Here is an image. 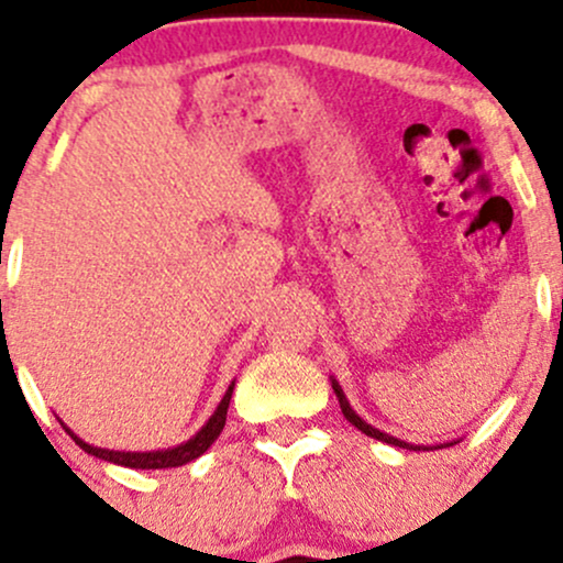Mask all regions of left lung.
I'll use <instances>...</instances> for the list:
<instances>
[{"label":"left lung","mask_w":563,"mask_h":563,"mask_svg":"<svg viewBox=\"0 0 563 563\" xmlns=\"http://www.w3.org/2000/svg\"><path fill=\"white\" fill-rule=\"evenodd\" d=\"M331 385H333V393H336V398H339V406H342V413H344V417H347V422L355 424L357 430H361V432H366V435L376 438V441L393 443V446H400V449H419V446H411V443H406V441H398V438L387 435V432H379V430H376V428H372V424H366V422H363V419L357 417V413L350 409V404H347V398H344L342 387H339L336 382H331Z\"/></svg>","instance_id":"1"}]
</instances>
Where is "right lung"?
Segmentation results:
<instances>
[{"instance_id": "obj_1", "label": "right lung", "mask_w": 563, "mask_h": 563, "mask_svg": "<svg viewBox=\"0 0 563 563\" xmlns=\"http://www.w3.org/2000/svg\"><path fill=\"white\" fill-rule=\"evenodd\" d=\"M232 390H234V385H230V390H227L224 398H221L219 409L213 411L211 419H208L206 428L197 432L195 438H189L187 443H181V446L165 449V452H109V449H96V446H90V443L79 441V438L74 435L69 428H64V430L69 432L79 449H85L88 454L98 456V460L114 462V465L135 467V471H163V467H178V465H187V462H191V460H197L200 454H206L208 446H211L216 438H219V432L224 430Z\"/></svg>"}]
</instances>
